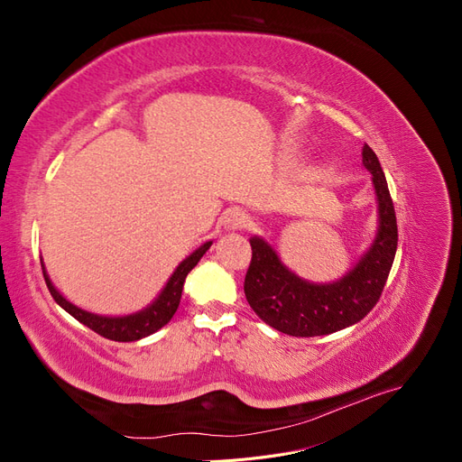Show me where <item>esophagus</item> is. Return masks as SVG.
<instances>
[{
  "label": "esophagus",
  "mask_w": 462,
  "mask_h": 462,
  "mask_svg": "<svg viewBox=\"0 0 462 462\" xmlns=\"http://www.w3.org/2000/svg\"><path fill=\"white\" fill-rule=\"evenodd\" d=\"M248 226V214H245L243 209L233 208L226 214V227L229 229H245Z\"/></svg>",
  "instance_id": "1"
}]
</instances>
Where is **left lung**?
Wrapping results in <instances>:
<instances>
[{
	"label": "left lung",
	"mask_w": 462,
	"mask_h": 462,
	"mask_svg": "<svg viewBox=\"0 0 462 462\" xmlns=\"http://www.w3.org/2000/svg\"><path fill=\"white\" fill-rule=\"evenodd\" d=\"M380 204V231L372 248L341 282L312 285L291 273L275 250L258 236L250 239L253 258L245 275V295L258 318L292 337H316L356 324L380 300L397 253V217L387 180L374 150L362 146Z\"/></svg>",
	"instance_id": "1"
}]
</instances>
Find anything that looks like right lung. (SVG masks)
<instances>
[{
	"label": "right lung",
	"mask_w": 462,
	"mask_h": 462,
	"mask_svg": "<svg viewBox=\"0 0 462 462\" xmlns=\"http://www.w3.org/2000/svg\"><path fill=\"white\" fill-rule=\"evenodd\" d=\"M209 246H212V243L202 245L197 253H192L187 260L179 263V268L170 277V282H167L165 289L162 291V295L153 300V304H150L146 310L138 312V314H131V316H123V318H106V316H96L87 310H80L75 304L65 300L60 295L58 289L51 285L46 272H44V279H46V285L51 292L53 300L58 302L63 310H67L73 318H77L80 324H85L87 328H90L97 335H102V337H106V339L127 343V341L143 339V337H146V335L158 331L173 318V314L179 309L180 292H183V283H185L189 272L199 263V260L206 254V250ZM42 270H44V265H42Z\"/></svg>",
	"instance_id": "add662e5"
}]
</instances>
